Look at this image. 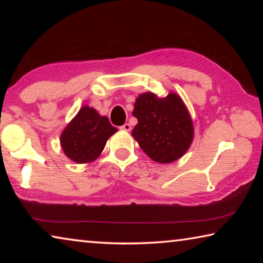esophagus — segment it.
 Masks as SVG:
<instances>
[{"label": "esophagus", "mask_w": 263, "mask_h": 263, "mask_svg": "<svg viewBox=\"0 0 263 263\" xmlns=\"http://www.w3.org/2000/svg\"><path fill=\"white\" fill-rule=\"evenodd\" d=\"M123 131H126V132H130L131 131V125L128 123H125L124 125L121 127Z\"/></svg>", "instance_id": "1"}]
</instances>
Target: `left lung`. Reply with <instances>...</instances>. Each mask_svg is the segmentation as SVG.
<instances>
[{
  "label": "left lung",
  "mask_w": 263,
  "mask_h": 263,
  "mask_svg": "<svg viewBox=\"0 0 263 263\" xmlns=\"http://www.w3.org/2000/svg\"><path fill=\"white\" fill-rule=\"evenodd\" d=\"M132 131L141 149L155 162L171 163L183 157L194 140V124L180 95L169 91L159 97L144 92L136 99Z\"/></svg>",
  "instance_id": "8db88e82"
}]
</instances>
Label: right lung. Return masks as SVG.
I'll use <instances>...</instances> for the list:
<instances>
[{
	"mask_svg": "<svg viewBox=\"0 0 263 263\" xmlns=\"http://www.w3.org/2000/svg\"><path fill=\"white\" fill-rule=\"evenodd\" d=\"M117 131L106 116H101L91 106L83 105L61 132L60 145L72 161L89 163L100 157L106 141Z\"/></svg>",
	"mask_w": 263,
	"mask_h": 263,
	"instance_id": "obj_1",
	"label": "right lung"
}]
</instances>
